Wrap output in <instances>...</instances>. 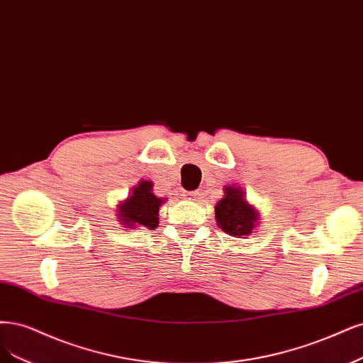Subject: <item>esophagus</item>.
Masks as SVG:
<instances>
[{
    "label": "esophagus",
    "mask_w": 363,
    "mask_h": 363,
    "mask_svg": "<svg viewBox=\"0 0 363 363\" xmlns=\"http://www.w3.org/2000/svg\"><path fill=\"white\" fill-rule=\"evenodd\" d=\"M199 195H201V194H199L198 191H195V192H186V194H184V198L192 199V201H195V199L199 198Z\"/></svg>",
    "instance_id": "obj_1"
}]
</instances>
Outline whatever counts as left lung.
<instances>
[{
    "instance_id": "obj_1",
    "label": "left lung",
    "mask_w": 363,
    "mask_h": 363,
    "mask_svg": "<svg viewBox=\"0 0 363 363\" xmlns=\"http://www.w3.org/2000/svg\"><path fill=\"white\" fill-rule=\"evenodd\" d=\"M225 195L215 207L218 227L230 235L251 234L258 222V211L246 201L245 192L235 186H225Z\"/></svg>"
}]
</instances>
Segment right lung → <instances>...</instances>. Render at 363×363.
<instances>
[{"mask_svg": "<svg viewBox=\"0 0 363 363\" xmlns=\"http://www.w3.org/2000/svg\"><path fill=\"white\" fill-rule=\"evenodd\" d=\"M152 182H140L132 195L118 206V219L129 227H145L153 230L159 223V207L164 199L152 192Z\"/></svg>", "mask_w": 363, "mask_h": 363, "instance_id": "1", "label": "right lung"}]
</instances>
